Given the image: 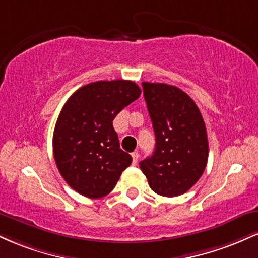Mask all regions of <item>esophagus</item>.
I'll list each match as a JSON object with an SVG mask.
<instances>
[{
  "instance_id": "obj_1",
  "label": "esophagus",
  "mask_w": 258,
  "mask_h": 258,
  "mask_svg": "<svg viewBox=\"0 0 258 258\" xmlns=\"http://www.w3.org/2000/svg\"><path fill=\"white\" fill-rule=\"evenodd\" d=\"M138 158H139V154H138V152L132 153V161H133V165L137 164V162H138Z\"/></svg>"
}]
</instances>
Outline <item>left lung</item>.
<instances>
[{"mask_svg":"<svg viewBox=\"0 0 258 258\" xmlns=\"http://www.w3.org/2000/svg\"><path fill=\"white\" fill-rule=\"evenodd\" d=\"M155 132L153 155L139 162L156 194H184L199 180L209 158L205 122L194 100L176 86L142 82Z\"/></svg>","mask_w":258,"mask_h":258,"instance_id":"8db88e82","label":"left lung"}]
</instances>
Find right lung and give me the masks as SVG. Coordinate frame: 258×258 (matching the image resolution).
<instances>
[{"label":"right lung","instance_id":"1","mask_svg":"<svg viewBox=\"0 0 258 258\" xmlns=\"http://www.w3.org/2000/svg\"><path fill=\"white\" fill-rule=\"evenodd\" d=\"M139 96L133 81H97L79 88L64 104L53 133V155L61 177L79 194L105 197L131 165L112 121Z\"/></svg>","mask_w":258,"mask_h":258}]
</instances>
